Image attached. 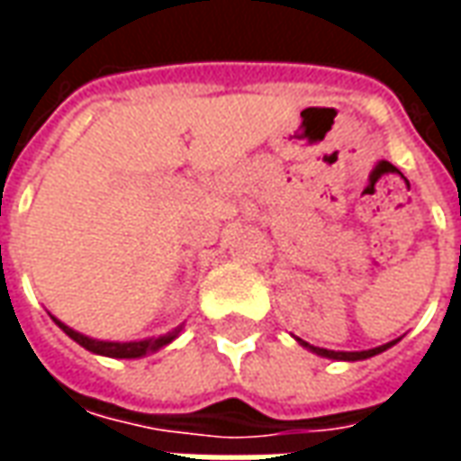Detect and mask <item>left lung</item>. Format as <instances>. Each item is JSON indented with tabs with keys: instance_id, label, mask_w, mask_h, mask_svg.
Instances as JSON below:
<instances>
[{
	"instance_id": "8db88e82",
	"label": "left lung",
	"mask_w": 461,
	"mask_h": 461,
	"mask_svg": "<svg viewBox=\"0 0 461 461\" xmlns=\"http://www.w3.org/2000/svg\"><path fill=\"white\" fill-rule=\"evenodd\" d=\"M301 346H306L309 350H313V353H319V356L323 357H333V360H366V357H373L377 356V353L387 350L390 346H395V340H393V343H385V346L370 348V350H353V353H346V350H326V348L309 346V343H303V340H301Z\"/></svg>"
}]
</instances>
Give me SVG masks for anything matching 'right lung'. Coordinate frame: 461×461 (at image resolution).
<instances>
[{
    "label": "right lung",
    "instance_id": "obj_1",
    "mask_svg": "<svg viewBox=\"0 0 461 461\" xmlns=\"http://www.w3.org/2000/svg\"><path fill=\"white\" fill-rule=\"evenodd\" d=\"M54 319V316H51ZM56 321V326L64 330L68 339H74L78 346H84L86 350H91V353H98V356H108V357H142L148 356V353H155V350H160L162 346H167L170 340L177 339V333L182 330L175 329L170 330L167 336H160V339H145V340H131V343H115V340H95L88 339L84 333H78V330L68 329L66 323H61L59 319Z\"/></svg>",
    "mask_w": 461,
    "mask_h": 461
}]
</instances>
